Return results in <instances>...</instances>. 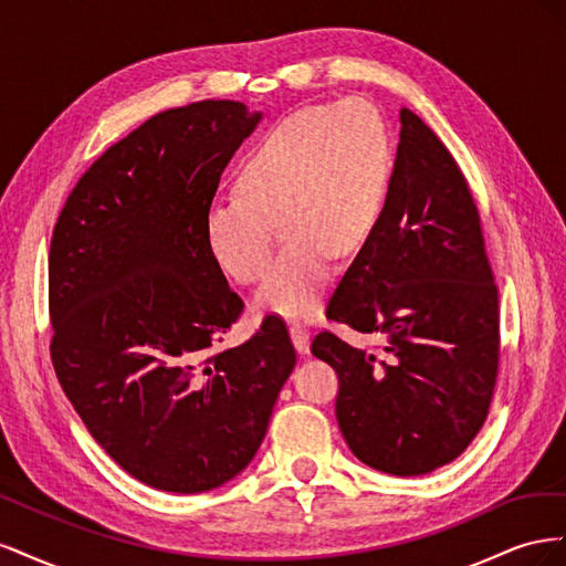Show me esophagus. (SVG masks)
Returning <instances> with one entry per match:
<instances>
[{
	"label": "esophagus",
	"instance_id": "34e87169",
	"mask_svg": "<svg viewBox=\"0 0 566 566\" xmlns=\"http://www.w3.org/2000/svg\"><path fill=\"white\" fill-rule=\"evenodd\" d=\"M290 337H293V345H295V349L302 354V356H306L310 354V331L304 328V325H300V323H293L290 325Z\"/></svg>",
	"mask_w": 566,
	"mask_h": 566
}]
</instances>
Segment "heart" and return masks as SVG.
<instances>
[{
	"mask_svg": "<svg viewBox=\"0 0 566 566\" xmlns=\"http://www.w3.org/2000/svg\"><path fill=\"white\" fill-rule=\"evenodd\" d=\"M391 177V142L368 101L342 98L279 119L245 156L238 196L219 198L205 217V241L238 283L262 276L276 221L290 238L273 262L256 310L283 318L316 314L339 256L368 241Z\"/></svg>",
	"mask_w": 566,
	"mask_h": 566,
	"instance_id": "1",
	"label": "heart"
}]
</instances>
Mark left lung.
<instances>
[{"mask_svg":"<svg viewBox=\"0 0 566 566\" xmlns=\"http://www.w3.org/2000/svg\"><path fill=\"white\" fill-rule=\"evenodd\" d=\"M328 316L385 339L382 358L333 333L312 342L339 375L335 416L358 460L420 476L470 447L499 373V290L465 177L408 108L382 214Z\"/></svg>","mask_w":566,"mask_h":566,"instance_id":"1","label":"left lung"}]
</instances>
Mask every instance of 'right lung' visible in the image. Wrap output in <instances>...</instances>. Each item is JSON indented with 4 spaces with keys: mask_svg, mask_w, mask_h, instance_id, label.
<instances>
[{
    "mask_svg": "<svg viewBox=\"0 0 566 566\" xmlns=\"http://www.w3.org/2000/svg\"><path fill=\"white\" fill-rule=\"evenodd\" d=\"M264 113L198 101L111 146L67 198L49 252L51 358L119 468L172 493L241 474L297 364L285 323L210 354L243 302L205 241L221 172Z\"/></svg>",
    "mask_w": 566,
    "mask_h": 566,
    "instance_id": "add662e5",
    "label": "right lung"
}]
</instances>
